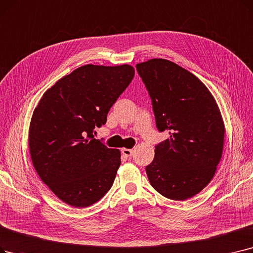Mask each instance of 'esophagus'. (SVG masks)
Instances as JSON below:
<instances>
[{
    "instance_id": "esophagus-1",
    "label": "esophagus",
    "mask_w": 253,
    "mask_h": 253,
    "mask_svg": "<svg viewBox=\"0 0 253 253\" xmlns=\"http://www.w3.org/2000/svg\"><path fill=\"white\" fill-rule=\"evenodd\" d=\"M122 153H123V155H125L126 157H131V156H132V154H133V150L132 149L123 148L122 149Z\"/></svg>"
}]
</instances>
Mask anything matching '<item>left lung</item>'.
I'll return each mask as SVG.
<instances>
[{"label":"left lung","mask_w":253,"mask_h":253,"mask_svg":"<svg viewBox=\"0 0 253 253\" xmlns=\"http://www.w3.org/2000/svg\"><path fill=\"white\" fill-rule=\"evenodd\" d=\"M152 99L159 131L169 137L155 147L146 168L153 188L173 201L200 193L220 162L225 127L208 87L188 70L166 59L136 64Z\"/></svg>","instance_id":"1"}]
</instances>
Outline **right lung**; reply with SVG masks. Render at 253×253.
I'll return each instance as SVG.
<instances>
[{
	"instance_id": "right-lung-1",
	"label": "right lung",
	"mask_w": 253,
	"mask_h": 253,
	"mask_svg": "<svg viewBox=\"0 0 253 253\" xmlns=\"http://www.w3.org/2000/svg\"><path fill=\"white\" fill-rule=\"evenodd\" d=\"M124 64H87L59 80L33 113L29 148L35 170L61 201L90 207L106 194L121 164V152L94 138L109 109L134 78Z\"/></svg>"
}]
</instances>
